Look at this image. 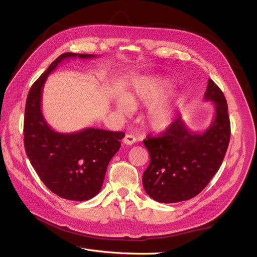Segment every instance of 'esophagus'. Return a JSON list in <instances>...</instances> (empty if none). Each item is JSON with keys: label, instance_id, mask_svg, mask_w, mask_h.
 <instances>
[{"label": "esophagus", "instance_id": "obj_1", "mask_svg": "<svg viewBox=\"0 0 257 257\" xmlns=\"http://www.w3.org/2000/svg\"><path fill=\"white\" fill-rule=\"evenodd\" d=\"M123 143L125 145H133L136 143V137L132 134H126L123 138Z\"/></svg>", "mask_w": 257, "mask_h": 257}]
</instances>
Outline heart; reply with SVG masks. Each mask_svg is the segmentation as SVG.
Listing matches in <instances>:
<instances>
[{
    "mask_svg": "<svg viewBox=\"0 0 257 257\" xmlns=\"http://www.w3.org/2000/svg\"><path fill=\"white\" fill-rule=\"evenodd\" d=\"M169 88V81L161 77L144 79L138 84L134 94L116 99L115 107L119 113L127 114L132 106H149L145 115L148 125L154 130H163L172 123L178 102L177 95H165Z\"/></svg>",
    "mask_w": 257,
    "mask_h": 257,
    "instance_id": "heart-1",
    "label": "heart"
}]
</instances>
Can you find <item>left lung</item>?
I'll return each instance as SVG.
<instances>
[{
	"label": "left lung",
	"mask_w": 257,
	"mask_h": 257,
	"mask_svg": "<svg viewBox=\"0 0 257 257\" xmlns=\"http://www.w3.org/2000/svg\"><path fill=\"white\" fill-rule=\"evenodd\" d=\"M206 100L214 105V118L203 133L190 131L178 118L157 137L144 144L150 164L144 172L146 193L159 203H178L196 196L219 170L230 138L226 99L221 89L208 80Z\"/></svg>",
	"instance_id": "obj_1"
}]
</instances>
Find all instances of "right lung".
Wrapping results in <instances>:
<instances>
[{"instance_id":"add662e5","label":"right lung","mask_w":257,"mask_h":257,"mask_svg":"<svg viewBox=\"0 0 257 257\" xmlns=\"http://www.w3.org/2000/svg\"><path fill=\"white\" fill-rule=\"evenodd\" d=\"M95 57L73 52L61 54L33 83L27 98L23 123L26 153L44 184L69 200H88L98 194L107 166L125 134L93 127L75 133L53 131L42 112L43 88L48 75L62 61Z\"/></svg>"}]
</instances>
